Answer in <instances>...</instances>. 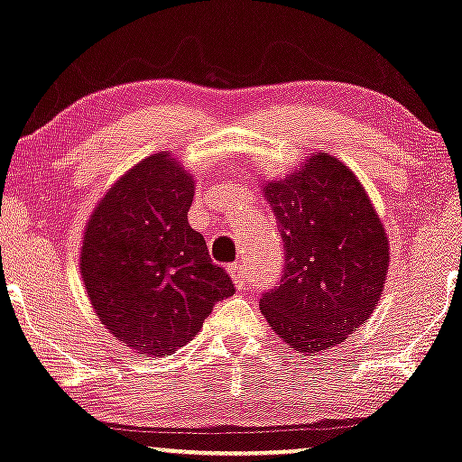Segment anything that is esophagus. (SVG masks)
I'll list each match as a JSON object with an SVG mask.
<instances>
[{
  "label": "esophagus",
  "instance_id": "1",
  "mask_svg": "<svg viewBox=\"0 0 462 462\" xmlns=\"http://www.w3.org/2000/svg\"><path fill=\"white\" fill-rule=\"evenodd\" d=\"M227 271H230L232 283H235V288H236L238 291H243V290L249 288L247 274H245V268H243L241 262H236V264H232L230 268H227Z\"/></svg>",
  "mask_w": 462,
  "mask_h": 462
}]
</instances>
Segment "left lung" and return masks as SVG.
<instances>
[{
    "label": "left lung",
    "mask_w": 462,
    "mask_h": 462,
    "mask_svg": "<svg viewBox=\"0 0 462 462\" xmlns=\"http://www.w3.org/2000/svg\"><path fill=\"white\" fill-rule=\"evenodd\" d=\"M283 238L282 283L260 299L273 330L300 354L346 341L371 318L390 264L386 227L358 177L328 153L262 180Z\"/></svg>",
    "instance_id": "8db88e82"
}]
</instances>
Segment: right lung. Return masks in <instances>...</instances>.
Returning a JSON list of instances; mask_svg holds the SVG:
<instances>
[{"label": "right lung", "instance_id": "right-lung-1", "mask_svg": "<svg viewBox=\"0 0 462 462\" xmlns=\"http://www.w3.org/2000/svg\"><path fill=\"white\" fill-rule=\"evenodd\" d=\"M196 180L166 151L121 174L83 232L80 277L110 335L149 358L191 341L217 300L235 294L188 221Z\"/></svg>", "mask_w": 462, "mask_h": 462}]
</instances>
